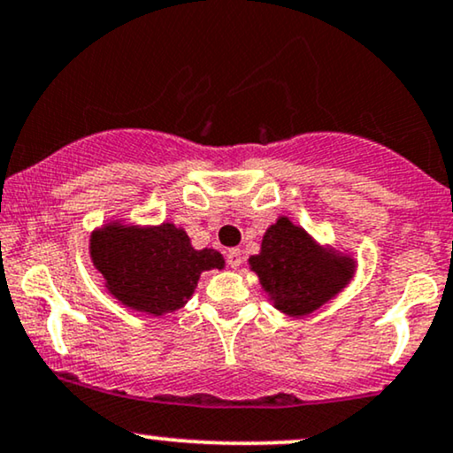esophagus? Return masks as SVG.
Listing matches in <instances>:
<instances>
[{
  "label": "esophagus",
  "mask_w": 453,
  "mask_h": 453,
  "mask_svg": "<svg viewBox=\"0 0 453 453\" xmlns=\"http://www.w3.org/2000/svg\"><path fill=\"white\" fill-rule=\"evenodd\" d=\"M226 261H227V265H230V268H241V264H242V250L241 249H227V253H226Z\"/></svg>",
  "instance_id": "esophagus-1"
}]
</instances>
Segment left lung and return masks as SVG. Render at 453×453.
I'll use <instances>...</instances> for the list:
<instances>
[{
  "instance_id": "obj_1",
  "label": "left lung",
  "mask_w": 453,
  "mask_h": 453,
  "mask_svg": "<svg viewBox=\"0 0 453 453\" xmlns=\"http://www.w3.org/2000/svg\"><path fill=\"white\" fill-rule=\"evenodd\" d=\"M249 261L276 308L291 316L323 306L350 280L354 270L348 259L320 250L285 217L265 232L261 253Z\"/></svg>"
}]
</instances>
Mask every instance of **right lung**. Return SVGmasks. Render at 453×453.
<instances>
[{
	"mask_svg": "<svg viewBox=\"0 0 453 453\" xmlns=\"http://www.w3.org/2000/svg\"><path fill=\"white\" fill-rule=\"evenodd\" d=\"M90 255L119 302L156 316L181 308L204 270L223 268L217 250H194L171 223L150 230L107 226L92 236Z\"/></svg>",
	"mask_w": 453,
	"mask_h": 453,
	"instance_id": "obj_1",
	"label": "right lung"
}]
</instances>
